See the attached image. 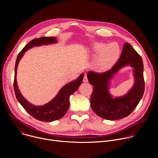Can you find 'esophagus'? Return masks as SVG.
<instances>
[{"label":"esophagus","mask_w":158,"mask_h":158,"mask_svg":"<svg viewBox=\"0 0 158 158\" xmlns=\"http://www.w3.org/2000/svg\"><path fill=\"white\" fill-rule=\"evenodd\" d=\"M83 82H88V78H87V76L86 74H85L84 76Z\"/></svg>","instance_id":"34e87169"}]
</instances>
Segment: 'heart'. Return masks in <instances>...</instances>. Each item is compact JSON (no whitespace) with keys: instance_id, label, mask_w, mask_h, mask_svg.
Wrapping results in <instances>:
<instances>
[{"instance_id":"obj_1","label":"heart","mask_w":158,"mask_h":158,"mask_svg":"<svg viewBox=\"0 0 158 158\" xmlns=\"http://www.w3.org/2000/svg\"><path fill=\"white\" fill-rule=\"evenodd\" d=\"M96 49L98 52L103 49L102 50L103 51L101 52L98 60V65L102 70L107 69L113 65L119 55V47L114 43L109 44L105 47L102 44H98L96 46Z\"/></svg>"}]
</instances>
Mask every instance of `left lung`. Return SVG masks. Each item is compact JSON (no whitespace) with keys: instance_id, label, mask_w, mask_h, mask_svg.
<instances>
[{"instance_id":"obj_1","label":"left lung","mask_w":158,"mask_h":158,"mask_svg":"<svg viewBox=\"0 0 158 158\" xmlns=\"http://www.w3.org/2000/svg\"><path fill=\"white\" fill-rule=\"evenodd\" d=\"M130 64L135 68V83L126 95L112 98L108 93L110 79L121 67ZM144 66L141 56L127 42L124 44L121 57L112 68L104 73L89 71L87 77L93 85L91 96L93 110L99 117L107 120H116L129 116L136 107L144 92Z\"/></svg>"}]
</instances>
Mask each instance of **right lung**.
I'll list each match as a JSON object with an SVG mask.
<instances>
[{
    "label": "right lung",
    "mask_w": 158,
    "mask_h": 158,
    "mask_svg": "<svg viewBox=\"0 0 158 158\" xmlns=\"http://www.w3.org/2000/svg\"><path fill=\"white\" fill-rule=\"evenodd\" d=\"M56 42L57 40L54 37H43L34 39L28 43L23 49L19 53L15 62L14 89L16 98L22 106L31 116L41 121L51 122L59 119L65 115L70 104L69 96L77 91L79 85L81 84L84 78V74H82L76 80L64 85L60 90L56 97L47 104L42 106H35L27 102L19 91L16 82L17 68L19 60L27 49L33 46L52 44Z\"/></svg>",
    "instance_id": "obj_1"
}]
</instances>
